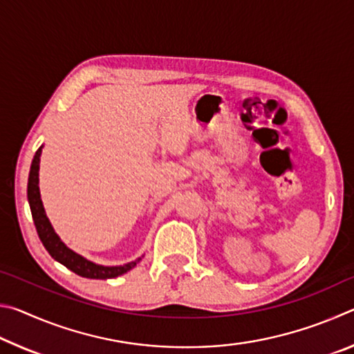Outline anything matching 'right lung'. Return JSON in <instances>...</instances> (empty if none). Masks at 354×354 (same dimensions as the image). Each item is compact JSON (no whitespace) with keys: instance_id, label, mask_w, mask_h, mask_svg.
I'll use <instances>...</instances> for the list:
<instances>
[{"instance_id":"obj_1","label":"right lung","mask_w":354,"mask_h":354,"mask_svg":"<svg viewBox=\"0 0 354 354\" xmlns=\"http://www.w3.org/2000/svg\"><path fill=\"white\" fill-rule=\"evenodd\" d=\"M40 147L32 159L31 164V171H29L28 178V201L29 207H31L32 220L35 225V230H37V234L40 237L41 243L46 248L48 253L51 254L53 259L61 262L68 270L75 272L82 278H91V279H109V278H117L120 274L129 272L131 268L137 266V262L140 261L136 259L133 262L123 263V266H115V267H106V266H98L92 261L86 259L81 254L75 253L73 250H70L67 245H65L59 236L53 230V226L48 220L44 205H41L40 200V190H39V164H40V154H41Z\"/></svg>"}]
</instances>
